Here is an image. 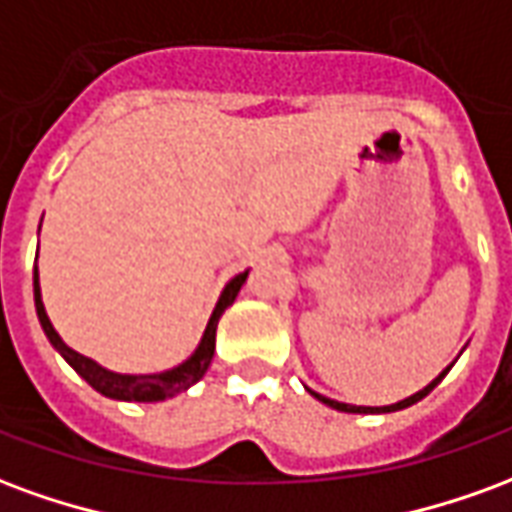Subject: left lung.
<instances>
[{"label":"left lung","instance_id":"1","mask_svg":"<svg viewBox=\"0 0 512 512\" xmlns=\"http://www.w3.org/2000/svg\"><path fill=\"white\" fill-rule=\"evenodd\" d=\"M450 367H452V365H450ZM450 367H447V370H441L439 376L433 378V381H430V384L425 386V389H419L417 395L406 397V400H400V403H392V406H351V403H340V400H332V397L318 395V392H312V389H310V395H312V397H318V400H321V403H326V406L337 408V411H348V414H389V411H400V408L414 406L417 400H422V397L428 395V392H433V386L439 384L441 378H444V376H447V373H450Z\"/></svg>","mask_w":512,"mask_h":512}]
</instances>
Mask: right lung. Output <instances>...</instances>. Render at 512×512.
I'll list each match as a JSON object with an SVG mask.
<instances>
[{
	"instance_id": "1",
	"label": "right lung",
	"mask_w": 512,
	"mask_h": 512,
	"mask_svg": "<svg viewBox=\"0 0 512 512\" xmlns=\"http://www.w3.org/2000/svg\"><path fill=\"white\" fill-rule=\"evenodd\" d=\"M249 277V271L233 277L227 285H224L222 296L213 307V315L205 332H202V340L197 345V351L180 362L178 367L172 370H164V373H150V376H126V373H112L106 370L98 362H93L90 356H82L79 351H73L68 345L62 343V337L57 334V329L51 326L49 315H46V307H43V299H40V282H38V266H35V274H32V282H35V310H38V321L43 326V332L49 337V343L62 354V359L79 373V376L93 386L95 392L112 397V400H134V403H158V400H167V397H175L178 392H186L191 384H197L205 370L211 367L213 348H216V323L222 318V312L230 307L238 296V290Z\"/></svg>"
}]
</instances>
